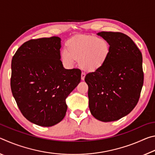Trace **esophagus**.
Masks as SVG:
<instances>
[{
	"instance_id": "obj_1",
	"label": "esophagus",
	"mask_w": 155,
	"mask_h": 155,
	"mask_svg": "<svg viewBox=\"0 0 155 155\" xmlns=\"http://www.w3.org/2000/svg\"><path fill=\"white\" fill-rule=\"evenodd\" d=\"M85 72L81 73V80L83 81L85 79Z\"/></svg>"
}]
</instances>
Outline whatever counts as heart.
<instances>
[{
    "label": "heart",
    "mask_w": 155,
    "mask_h": 155,
    "mask_svg": "<svg viewBox=\"0 0 155 155\" xmlns=\"http://www.w3.org/2000/svg\"><path fill=\"white\" fill-rule=\"evenodd\" d=\"M110 54V45L106 39L96 36H76L65 44L61 54L65 64L72 65L74 59L87 72H94L105 64Z\"/></svg>",
    "instance_id": "heart-1"
}]
</instances>
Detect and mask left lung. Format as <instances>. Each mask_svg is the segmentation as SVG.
<instances>
[{
	"label": "left lung",
	"mask_w": 155,
	"mask_h": 155,
	"mask_svg": "<svg viewBox=\"0 0 155 155\" xmlns=\"http://www.w3.org/2000/svg\"><path fill=\"white\" fill-rule=\"evenodd\" d=\"M110 54L103 67L85 76L89 107L102 122L115 121L128 115L140 99L143 83L142 54L130 38L120 32L102 31Z\"/></svg>",
	"instance_id": "left-lung-1"
}]
</instances>
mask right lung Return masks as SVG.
Instances as JSON below:
<instances>
[{"label":"right lung","instance_id":"add662e5","mask_svg":"<svg viewBox=\"0 0 155 155\" xmlns=\"http://www.w3.org/2000/svg\"><path fill=\"white\" fill-rule=\"evenodd\" d=\"M60 48L59 37L30 40L12 58L13 96L26 118L41 127H52L64 119L65 99L81 81L79 69L63 66Z\"/></svg>","mask_w":155,"mask_h":155}]
</instances>
